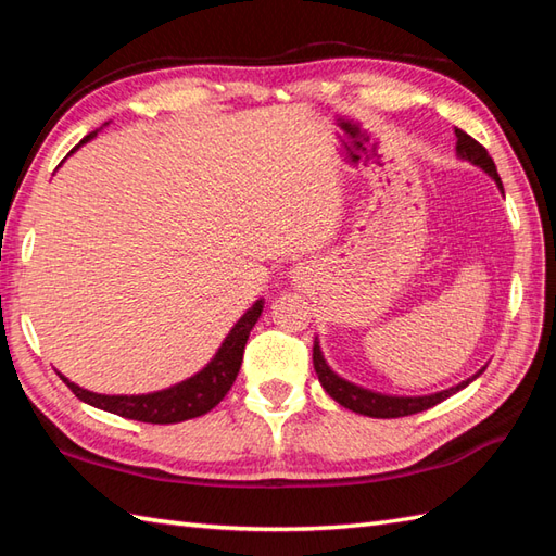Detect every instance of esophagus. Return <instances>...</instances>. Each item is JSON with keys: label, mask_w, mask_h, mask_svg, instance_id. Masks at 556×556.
I'll list each match as a JSON object with an SVG mask.
<instances>
[{"label": "esophagus", "mask_w": 556, "mask_h": 556, "mask_svg": "<svg viewBox=\"0 0 556 556\" xmlns=\"http://www.w3.org/2000/svg\"><path fill=\"white\" fill-rule=\"evenodd\" d=\"M291 275H293V279H303V277H299V275H303V271H301V269H293V271H291Z\"/></svg>", "instance_id": "34e87169"}]
</instances>
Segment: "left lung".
<instances>
[{"mask_svg": "<svg viewBox=\"0 0 556 556\" xmlns=\"http://www.w3.org/2000/svg\"><path fill=\"white\" fill-rule=\"evenodd\" d=\"M454 134H456V157L466 160V162L473 164V167L485 172L490 179H494V184H497V188L504 195L502 179L497 174V167H494L492 157L488 155V150L482 148L478 140H473L468 134L460 131V128H456ZM313 365H315L317 380H320L323 389L337 401L339 406H344L353 413H361V416H370V418H401V416H413V413L428 410V408L440 404V401L460 392V389L468 387L470 382L476 380V377H480L482 370H485V368H482L476 375H470L468 380L458 382V384L448 387V389H442V392L422 394V396H396V394L375 392V389L361 387L356 382L346 380V377L337 375L332 368H329V363H327L323 346H320V339H317V337H315V344H313Z\"/></svg>", "mask_w": 556, "mask_h": 556, "instance_id": "1", "label": "left lung"}]
</instances>
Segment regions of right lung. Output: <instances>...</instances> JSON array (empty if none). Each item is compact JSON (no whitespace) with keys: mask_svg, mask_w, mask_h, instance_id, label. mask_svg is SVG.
Listing matches in <instances>:
<instances>
[{"mask_svg":"<svg viewBox=\"0 0 556 556\" xmlns=\"http://www.w3.org/2000/svg\"><path fill=\"white\" fill-rule=\"evenodd\" d=\"M100 131L102 128L88 134L74 150L68 152V155H74L83 143H88V140L96 138ZM59 167H62V164H59ZM263 308H265V299H257L251 308L239 317V323L229 329V334L224 337L219 349L215 351V356H212L203 368H200L195 375L186 377L181 382H176L167 389H160V392L98 394V392H90V389L78 387L76 382H71L62 372H59V377H62L66 387L83 401V404H90L100 410L114 413V416H122L128 420L167 425V422H181V420L205 416L207 410L215 408L219 401L227 396L236 375H239L248 334H251V329L255 327L257 317L263 315Z\"/></svg>","mask_w":556,"mask_h":556,"instance_id":"add662e5","label":"right lung"}]
</instances>
